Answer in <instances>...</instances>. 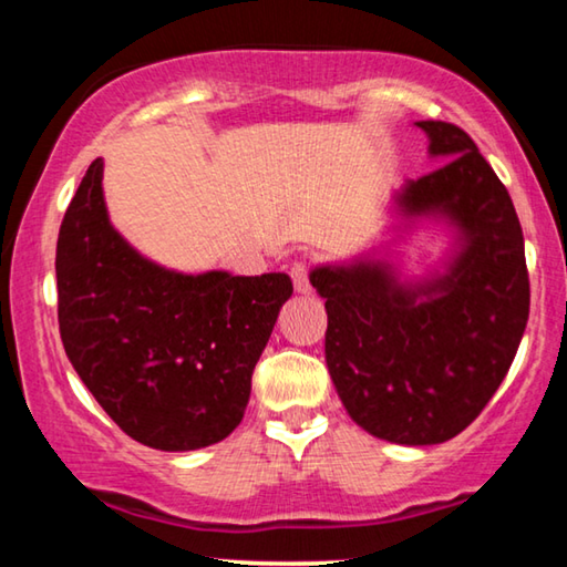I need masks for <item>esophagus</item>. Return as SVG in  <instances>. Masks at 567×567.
<instances>
[{"label": "esophagus", "mask_w": 567, "mask_h": 567, "mask_svg": "<svg viewBox=\"0 0 567 567\" xmlns=\"http://www.w3.org/2000/svg\"><path fill=\"white\" fill-rule=\"evenodd\" d=\"M307 265L305 262H295L292 265V270H290V275H292V282H295V292H300V295H310V277H307Z\"/></svg>", "instance_id": "esophagus-1"}]
</instances>
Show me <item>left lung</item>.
Masks as SVG:
<instances>
[{"label":"left lung","instance_id":"1","mask_svg":"<svg viewBox=\"0 0 567 567\" xmlns=\"http://www.w3.org/2000/svg\"><path fill=\"white\" fill-rule=\"evenodd\" d=\"M435 172L392 195L395 237L310 282L324 297V360L348 415L398 445H437L501 388L530 312L525 243L513 199L475 142L447 122H415ZM427 218L449 229L435 271L405 278L399 244Z\"/></svg>","mask_w":567,"mask_h":567}]
</instances>
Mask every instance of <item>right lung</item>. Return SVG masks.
Returning <instances> with one entry per match:
<instances>
[{
    "label": "right lung",
    "mask_w": 567,
    "mask_h": 567,
    "mask_svg": "<svg viewBox=\"0 0 567 567\" xmlns=\"http://www.w3.org/2000/svg\"><path fill=\"white\" fill-rule=\"evenodd\" d=\"M102 172L97 157L56 239L66 358L137 443L165 453L215 445L243 422L290 275H185L147 260L112 227Z\"/></svg>",
    "instance_id": "obj_1"
}]
</instances>
